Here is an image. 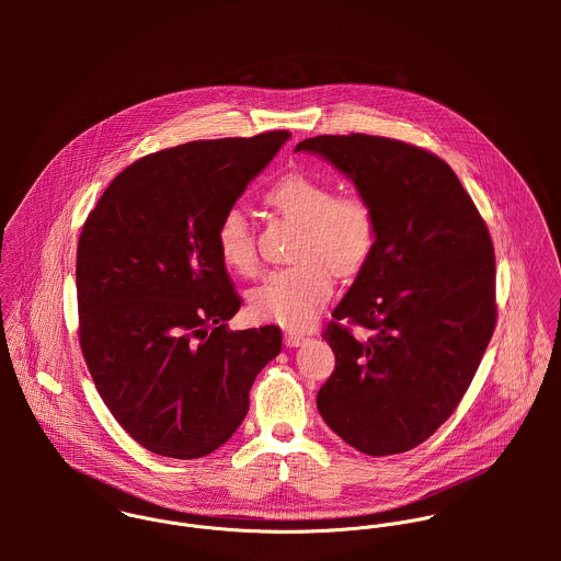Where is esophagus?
Wrapping results in <instances>:
<instances>
[{
	"label": "esophagus",
	"mask_w": 561,
	"mask_h": 561,
	"mask_svg": "<svg viewBox=\"0 0 561 561\" xmlns=\"http://www.w3.org/2000/svg\"><path fill=\"white\" fill-rule=\"evenodd\" d=\"M305 341H307V336H305L302 332H294V330L285 332V345H287V347H298V345H302Z\"/></svg>",
	"instance_id": "34e87169"
}]
</instances>
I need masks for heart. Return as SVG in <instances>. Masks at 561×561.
<instances>
[{"mask_svg":"<svg viewBox=\"0 0 561 561\" xmlns=\"http://www.w3.org/2000/svg\"><path fill=\"white\" fill-rule=\"evenodd\" d=\"M280 218L298 225L294 243L296 265L265 276L248 294V309L256 320L285 328H307L320 316L332 294V273L356 276L371 259L378 241V218L360 192H339L321 176L287 172L263 194ZM216 241L222 261L240 274L256 267V241L238 207L222 214Z\"/></svg>","mask_w":561,"mask_h":561,"instance_id":"obj_1","label":"heart"}]
</instances>
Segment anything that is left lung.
<instances>
[{
    "label": "left lung",
    "instance_id": "8db88e82",
    "mask_svg": "<svg viewBox=\"0 0 561 561\" xmlns=\"http://www.w3.org/2000/svg\"><path fill=\"white\" fill-rule=\"evenodd\" d=\"M296 151L332 161L378 218L376 250L323 330L336 365L320 414L367 456L410 451L458 408L494 332L488 227L451 165L421 147L350 134Z\"/></svg>",
    "mask_w": 561,
    "mask_h": 561
}]
</instances>
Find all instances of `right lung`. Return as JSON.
<instances>
[{
	"instance_id": "1",
	"label": "right lung",
	"mask_w": 561,
	"mask_h": 561,
	"mask_svg": "<svg viewBox=\"0 0 561 561\" xmlns=\"http://www.w3.org/2000/svg\"><path fill=\"white\" fill-rule=\"evenodd\" d=\"M289 131L196 140L127 165L78 241L80 347L92 382L145 449L176 460L238 430L278 325L231 332L240 294L216 229Z\"/></svg>"
}]
</instances>
